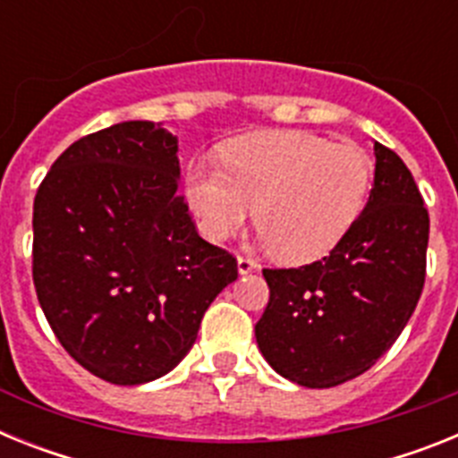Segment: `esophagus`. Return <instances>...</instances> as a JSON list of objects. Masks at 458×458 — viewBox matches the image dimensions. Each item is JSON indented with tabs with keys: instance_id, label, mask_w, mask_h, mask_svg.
Segmentation results:
<instances>
[{
	"instance_id": "esophagus-1",
	"label": "esophagus",
	"mask_w": 458,
	"mask_h": 458,
	"mask_svg": "<svg viewBox=\"0 0 458 458\" xmlns=\"http://www.w3.org/2000/svg\"><path fill=\"white\" fill-rule=\"evenodd\" d=\"M257 268H259V264L254 261L252 257H248V254H238V273L248 275Z\"/></svg>"
}]
</instances>
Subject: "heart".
Returning <instances> with one entry per match:
<instances>
[{"label": "heart", "mask_w": 458, "mask_h": 458, "mask_svg": "<svg viewBox=\"0 0 458 458\" xmlns=\"http://www.w3.org/2000/svg\"><path fill=\"white\" fill-rule=\"evenodd\" d=\"M374 160L311 132H257L229 141L222 165L188 169L185 194L210 241H226L257 210L273 252L289 264L323 257L365 210Z\"/></svg>", "instance_id": "b5f03b06"}]
</instances>
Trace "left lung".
Returning <instances> with one entry per match:
<instances>
[{
    "label": "left lung",
    "instance_id": "1",
    "mask_svg": "<svg viewBox=\"0 0 458 458\" xmlns=\"http://www.w3.org/2000/svg\"><path fill=\"white\" fill-rule=\"evenodd\" d=\"M374 188L330 254L298 268H264L270 298L254 326L279 376L335 387L365 374L415 311L427 277L428 210L412 174L376 141Z\"/></svg>",
    "mask_w": 458,
    "mask_h": 458
}]
</instances>
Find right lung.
<instances>
[{"instance_id": "add662e5", "label": "right lung", "mask_w": 458, "mask_h": 458, "mask_svg": "<svg viewBox=\"0 0 458 458\" xmlns=\"http://www.w3.org/2000/svg\"><path fill=\"white\" fill-rule=\"evenodd\" d=\"M176 140L151 121L91 132L56 157L34 199L31 275L52 333L114 386L148 383L192 349L238 277L179 192Z\"/></svg>"}]
</instances>
